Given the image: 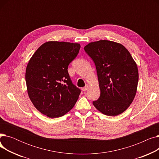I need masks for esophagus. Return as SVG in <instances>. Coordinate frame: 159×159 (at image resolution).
Returning a JSON list of instances; mask_svg holds the SVG:
<instances>
[{"instance_id":"obj_1","label":"esophagus","mask_w":159,"mask_h":159,"mask_svg":"<svg viewBox=\"0 0 159 159\" xmlns=\"http://www.w3.org/2000/svg\"><path fill=\"white\" fill-rule=\"evenodd\" d=\"M89 88V85L88 84H86L84 88H82V91H86Z\"/></svg>"}]
</instances>
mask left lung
Masks as SVG:
<instances>
[{
	"label": "left lung",
	"mask_w": 159,
	"mask_h": 159,
	"mask_svg": "<svg viewBox=\"0 0 159 159\" xmlns=\"http://www.w3.org/2000/svg\"><path fill=\"white\" fill-rule=\"evenodd\" d=\"M95 62L101 95L93 104L107 116L126 111L137 93L139 81L137 65L128 50L113 41L101 40L84 47Z\"/></svg>",
	"instance_id": "obj_1"
}]
</instances>
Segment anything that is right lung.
<instances>
[{
    "label": "right lung",
    "instance_id": "obj_1",
    "mask_svg": "<svg viewBox=\"0 0 159 159\" xmlns=\"http://www.w3.org/2000/svg\"><path fill=\"white\" fill-rule=\"evenodd\" d=\"M80 48L79 43L48 41L28 63L25 77L28 96L36 109L49 118L69 112L79 98L80 90L72 84L68 67Z\"/></svg>",
    "mask_w": 159,
    "mask_h": 159
}]
</instances>
